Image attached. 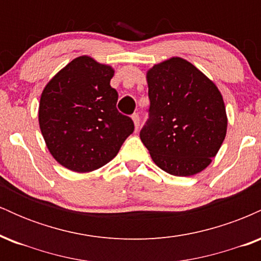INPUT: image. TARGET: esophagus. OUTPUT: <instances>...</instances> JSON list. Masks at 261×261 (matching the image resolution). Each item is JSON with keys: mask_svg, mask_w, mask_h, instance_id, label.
<instances>
[{"mask_svg": "<svg viewBox=\"0 0 261 261\" xmlns=\"http://www.w3.org/2000/svg\"><path fill=\"white\" fill-rule=\"evenodd\" d=\"M131 119H133V121H134L135 130H137V128H139V126H140V116H139V114H134V115L131 116Z\"/></svg>", "mask_w": 261, "mask_h": 261, "instance_id": "1", "label": "esophagus"}]
</instances>
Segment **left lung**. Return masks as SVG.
Returning a JSON list of instances; mask_svg holds the SVG:
<instances>
[{
	"label": "left lung",
	"instance_id": "left-lung-1",
	"mask_svg": "<svg viewBox=\"0 0 261 261\" xmlns=\"http://www.w3.org/2000/svg\"><path fill=\"white\" fill-rule=\"evenodd\" d=\"M146 80L151 106L140 137L152 161L172 175L202 172L227 134L228 119L220 89L178 56L148 68Z\"/></svg>",
	"mask_w": 261,
	"mask_h": 261
}]
</instances>
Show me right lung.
Wrapping results in <instances>:
<instances>
[{
	"label": "right lung",
	"instance_id": "add662e5",
	"mask_svg": "<svg viewBox=\"0 0 261 261\" xmlns=\"http://www.w3.org/2000/svg\"><path fill=\"white\" fill-rule=\"evenodd\" d=\"M110 65L88 55L68 62L43 89L39 126L58 163L77 173L106 166L118 154L134 122L116 110Z\"/></svg>",
	"mask_w": 261,
	"mask_h": 261
}]
</instances>
